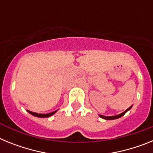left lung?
Listing matches in <instances>:
<instances>
[{
    "label": "left lung",
    "instance_id": "obj_1",
    "mask_svg": "<svg viewBox=\"0 0 153 153\" xmlns=\"http://www.w3.org/2000/svg\"><path fill=\"white\" fill-rule=\"evenodd\" d=\"M132 108V106H130V107H129L128 109L126 110V111H124L123 113H120V114L119 115H117V116H111V117H106V116H102V115L99 114V117H101L102 119H104V120H116V119H118V118H120V117H122L123 116L124 114H125L126 113L127 111H129V109Z\"/></svg>",
    "mask_w": 153,
    "mask_h": 153
}]
</instances>
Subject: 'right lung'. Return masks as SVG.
Returning a JSON list of instances; mask_svg holds the SVG:
<instances>
[{"mask_svg": "<svg viewBox=\"0 0 153 153\" xmlns=\"http://www.w3.org/2000/svg\"><path fill=\"white\" fill-rule=\"evenodd\" d=\"M57 111V110H56V111H53L52 112V113H46V114H42V113H33V112H31V111H29V110H27V112L29 113H30L31 115H33V116H34V117H40V118H46V117H51L52 115L54 114Z\"/></svg>", "mask_w": 153, "mask_h": 153, "instance_id": "add662e5", "label": "right lung"}]
</instances>
